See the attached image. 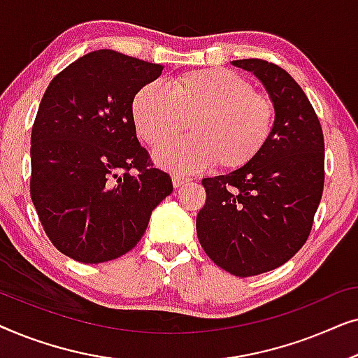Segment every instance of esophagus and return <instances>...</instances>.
<instances>
[{
	"label": "esophagus",
	"mask_w": 358,
	"mask_h": 358,
	"mask_svg": "<svg viewBox=\"0 0 358 358\" xmlns=\"http://www.w3.org/2000/svg\"><path fill=\"white\" fill-rule=\"evenodd\" d=\"M190 179H187V178H184V176H179V174H176V176H173V184H174V187L176 189H179L180 185H184V184H187Z\"/></svg>",
	"instance_id": "obj_1"
}]
</instances>
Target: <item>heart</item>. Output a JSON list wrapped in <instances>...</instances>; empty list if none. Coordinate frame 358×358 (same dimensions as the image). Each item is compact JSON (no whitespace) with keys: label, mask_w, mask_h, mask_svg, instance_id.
Masks as SVG:
<instances>
[{"label":"heart","mask_w":358,"mask_h":358,"mask_svg":"<svg viewBox=\"0 0 358 358\" xmlns=\"http://www.w3.org/2000/svg\"><path fill=\"white\" fill-rule=\"evenodd\" d=\"M131 120L141 140L159 146L178 136L190 119L189 138L155 153L159 166L176 173H195L213 166L241 169L261 155L272 136L275 102L252 90L246 78L223 68H203L163 83L141 86L131 99Z\"/></svg>","instance_id":"1"}]
</instances>
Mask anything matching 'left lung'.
I'll return each instance as SVG.
<instances>
[{
    "label": "left lung",
    "mask_w": 358,
    "mask_h": 358,
    "mask_svg": "<svg viewBox=\"0 0 358 358\" xmlns=\"http://www.w3.org/2000/svg\"><path fill=\"white\" fill-rule=\"evenodd\" d=\"M275 102L272 136L252 163L202 179L197 236L218 267L238 277L273 271L300 251L324 189V136L311 102L283 68L234 60Z\"/></svg>",
    "instance_id": "left-lung-1"
}]
</instances>
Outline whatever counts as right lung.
<instances>
[{
	"label": "right lung",
	"instance_id": "add662e5",
	"mask_svg": "<svg viewBox=\"0 0 358 358\" xmlns=\"http://www.w3.org/2000/svg\"><path fill=\"white\" fill-rule=\"evenodd\" d=\"M163 66L114 50L78 58L48 85L31 135V199L65 256L99 264L136 246L173 180L140 146L131 99Z\"/></svg>",
	"mask_w": 358,
	"mask_h": 358
}]
</instances>
